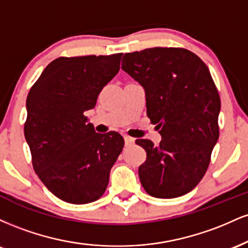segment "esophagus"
Instances as JSON below:
<instances>
[{
  "instance_id": "1",
  "label": "esophagus",
  "mask_w": 248,
  "mask_h": 248,
  "mask_svg": "<svg viewBox=\"0 0 248 248\" xmlns=\"http://www.w3.org/2000/svg\"><path fill=\"white\" fill-rule=\"evenodd\" d=\"M134 142H135V140L133 138L124 135V143H126V146H132V144H134Z\"/></svg>"
}]
</instances>
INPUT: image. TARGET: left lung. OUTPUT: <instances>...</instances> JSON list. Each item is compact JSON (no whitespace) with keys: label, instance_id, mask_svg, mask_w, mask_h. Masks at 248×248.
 Listing matches in <instances>:
<instances>
[{"label":"left lung","instance_id":"8db88e82","mask_svg":"<svg viewBox=\"0 0 248 248\" xmlns=\"http://www.w3.org/2000/svg\"><path fill=\"white\" fill-rule=\"evenodd\" d=\"M121 69L143 87L148 118L162 140L139 139L147 160L139 167L142 186L156 198L190 192L205 175L219 138L220 98L211 73L191 51L153 47L126 53Z\"/></svg>","mask_w":248,"mask_h":248}]
</instances>
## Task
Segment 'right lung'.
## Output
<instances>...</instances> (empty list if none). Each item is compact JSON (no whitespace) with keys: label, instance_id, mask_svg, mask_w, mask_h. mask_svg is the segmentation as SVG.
I'll use <instances>...</instances> for the list:
<instances>
[{"label":"right lung","instance_id":"add662e5","mask_svg":"<svg viewBox=\"0 0 248 248\" xmlns=\"http://www.w3.org/2000/svg\"><path fill=\"white\" fill-rule=\"evenodd\" d=\"M121 57L57 58L28 94L24 136L33 169L44 186L66 203L87 204L100 198L124 148L120 134L96 133L85 116L119 72Z\"/></svg>","mask_w":248,"mask_h":248}]
</instances>
